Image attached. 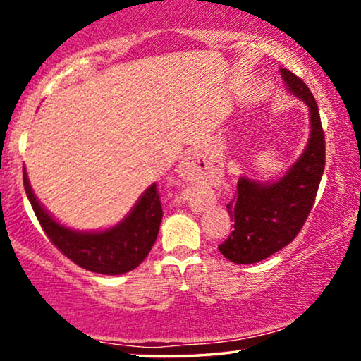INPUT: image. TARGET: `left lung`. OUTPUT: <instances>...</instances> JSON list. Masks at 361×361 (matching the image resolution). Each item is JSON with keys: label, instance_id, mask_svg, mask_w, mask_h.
I'll return each mask as SVG.
<instances>
[{"label": "left lung", "instance_id": "obj_1", "mask_svg": "<svg viewBox=\"0 0 361 361\" xmlns=\"http://www.w3.org/2000/svg\"><path fill=\"white\" fill-rule=\"evenodd\" d=\"M289 90L307 103L310 140L286 176L273 184L241 177L226 210L235 220L233 231L219 246L226 259L253 264L283 250L299 235L312 210L325 167V135L317 102L300 77L281 68Z\"/></svg>", "mask_w": 361, "mask_h": 361}]
</instances>
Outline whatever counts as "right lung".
<instances>
[{
    "mask_svg": "<svg viewBox=\"0 0 361 361\" xmlns=\"http://www.w3.org/2000/svg\"><path fill=\"white\" fill-rule=\"evenodd\" d=\"M23 184L47 238L62 255L92 273L113 276L135 269L149 255L159 233L162 205L156 182L120 225L98 233H80L57 224L32 194L26 169H23Z\"/></svg>",
    "mask_w": 361,
    "mask_h": 361,
    "instance_id": "obj_1",
    "label": "right lung"
}]
</instances>
